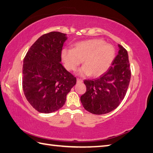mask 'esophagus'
<instances>
[{"mask_svg": "<svg viewBox=\"0 0 153 153\" xmlns=\"http://www.w3.org/2000/svg\"><path fill=\"white\" fill-rule=\"evenodd\" d=\"M77 82L78 83H82V82H83V79H79V78H77Z\"/></svg>", "mask_w": 153, "mask_h": 153, "instance_id": "1", "label": "esophagus"}]
</instances>
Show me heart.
Wrapping results in <instances>:
<instances>
[{"instance_id": "b5f03b06", "label": "heart", "mask_w": 153, "mask_h": 153, "mask_svg": "<svg viewBox=\"0 0 153 153\" xmlns=\"http://www.w3.org/2000/svg\"><path fill=\"white\" fill-rule=\"evenodd\" d=\"M115 51L105 41L99 39L79 42L74 48H63L62 58L68 70H76L83 60L81 74L99 76L108 70L114 58Z\"/></svg>"}]
</instances>
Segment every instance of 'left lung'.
Returning a JSON list of instances; mask_svg holds the SVG:
<instances>
[{"label":"left lung","instance_id":"1","mask_svg":"<svg viewBox=\"0 0 153 153\" xmlns=\"http://www.w3.org/2000/svg\"><path fill=\"white\" fill-rule=\"evenodd\" d=\"M118 46V54L105 74L94 80H84L86 92L81 96V102L94 114H105L116 109L128 91L131 75L128 54L122 45Z\"/></svg>","mask_w":153,"mask_h":153}]
</instances>
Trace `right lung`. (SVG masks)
Listing matches in <instances>:
<instances>
[{
  "label": "right lung",
  "mask_w": 153,
  "mask_h": 153,
  "mask_svg": "<svg viewBox=\"0 0 153 153\" xmlns=\"http://www.w3.org/2000/svg\"><path fill=\"white\" fill-rule=\"evenodd\" d=\"M66 34L52 31L43 35L28 50L23 65L22 88L37 111L51 113L61 108L76 77L61 64Z\"/></svg>",
  "instance_id": "add662e5"
}]
</instances>
